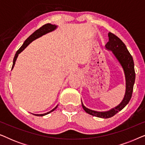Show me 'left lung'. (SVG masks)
<instances>
[{"instance_id": "1", "label": "left lung", "mask_w": 145, "mask_h": 145, "mask_svg": "<svg viewBox=\"0 0 145 145\" xmlns=\"http://www.w3.org/2000/svg\"><path fill=\"white\" fill-rule=\"evenodd\" d=\"M108 36L109 41L105 45V48L107 50L112 51L114 57L120 63L124 72L125 78V93L124 98L118 106L106 112H98L87 108L84 106L81 100L82 106L85 112L91 116L104 119L112 118L117 113L123 110L129 102L132 96L135 80L133 59L131 55L129 52L128 49H127L126 45L118 37L113 34L112 33H109Z\"/></svg>"}]
</instances>
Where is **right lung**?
<instances>
[{"instance_id": "add662e5", "label": "right lung", "mask_w": 145, "mask_h": 145, "mask_svg": "<svg viewBox=\"0 0 145 145\" xmlns=\"http://www.w3.org/2000/svg\"><path fill=\"white\" fill-rule=\"evenodd\" d=\"M57 27V25H52L51 24H45L43 25V26H41L40 28L37 29L35 31V32H33L32 34H31L30 36L28 37V38H27L25 39L24 43H23V45H22L20 47V48L17 51V52L15 54V56L14 57V60H13V65H12V69L14 68V67L15 65V63H16V59L18 58V55L23 50H24V49L26 47L27 45H28L29 43L32 42L33 41H34L35 39H36L37 38H39V37H40L42 36L43 35H45L47 34V33H48L49 32H51V31H54L55 29H56ZM57 106H58V105L53 109L52 110H51L50 112H47L45 113V114H33L35 115V116H45V115H47L49 114H50L51 112H52L54 111L55 109L57 108Z\"/></svg>"}]
</instances>
